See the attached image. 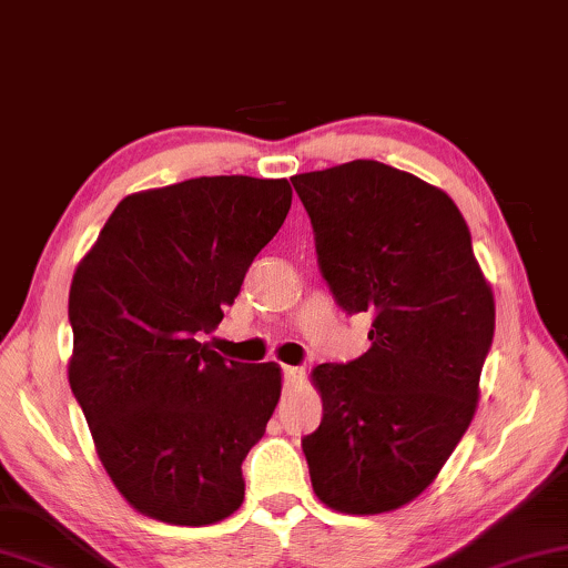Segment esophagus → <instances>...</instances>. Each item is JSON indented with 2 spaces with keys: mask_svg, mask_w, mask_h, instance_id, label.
I'll list each match as a JSON object with an SVG mask.
<instances>
[{
  "mask_svg": "<svg viewBox=\"0 0 568 568\" xmlns=\"http://www.w3.org/2000/svg\"><path fill=\"white\" fill-rule=\"evenodd\" d=\"M283 376H285V384H301L306 379V368L283 366Z\"/></svg>",
  "mask_w": 568,
  "mask_h": 568,
  "instance_id": "1",
  "label": "esophagus"
}]
</instances>
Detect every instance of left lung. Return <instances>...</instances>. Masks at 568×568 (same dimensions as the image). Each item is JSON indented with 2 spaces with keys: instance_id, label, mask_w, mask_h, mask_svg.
I'll return each instance as SVG.
<instances>
[{
  "instance_id": "left-lung-1",
  "label": "left lung",
  "mask_w": 568,
  "mask_h": 568,
  "mask_svg": "<svg viewBox=\"0 0 568 568\" xmlns=\"http://www.w3.org/2000/svg\"><path fill=\"white\" fill-rule=\"evenodd\" d=\"M291 181L335 301L374 316L361 358L312 372L324 413L301 447L314 494L343 514L399 509L436 480L478 410L494 291L438 186L379 161Z\"/></svg>"
}]
</instances>
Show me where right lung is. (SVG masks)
<instances>
[{
  "mask_svg": "<svg viewBox=\"0 0 568 568\" xmlns=\"http://www.w3.org/2000/svg\"><path fill=\"white\" fill-rule=\"evenodd\" d=\"M288 179L200 176L119 202L70 288V387L98 459L150 519L202 527L244 501L241 463L283 389L277 363L200 343L291 210Z\"/></svg>",
  "mask_w": 568,
  "mask_h": 568,
  "instance_id": "right-lung-1",
  "label": "right lung"
}]
</instances>
